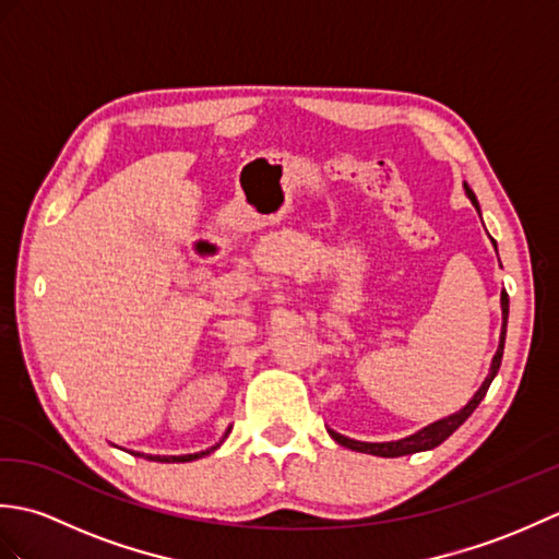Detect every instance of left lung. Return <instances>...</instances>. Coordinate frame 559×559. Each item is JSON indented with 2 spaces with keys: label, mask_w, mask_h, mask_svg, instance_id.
<instances>
[{
  "label": "left lung",
  "mask_w": 559,
  "mask_h": 559,
  "mask_svg": "<svg viewBox=\"0 0 559 559\" xmlns=\"http://www.w3.org/2000/svg\"><path fill=\"white\" fill-rule=\"evenodd\" d=\"M466 187V194L468 199L473 201V206L478 209V199L476 194L471 192L468 185ZM507 317H509V295L502 290V334H500V348H497L495 358H492V365H490V374L485 377L483 386L473 394V399L463 406L461 411L451 413L449 418H442L437 420L432 425L423 427V430H418L411 437H403V439H396V442H358V439H350V437H343L334 430H329V435L334 437V442H338L341 447H348L353 451H362V454H372V456H386V459H394V456H406V454H415V451H427V449H435L444 442V439L449 435H454L459 427L468 420V415L478 408V403L485 399V394H488V389L492 384V379L497 374V370H500L502 365V353H504V336H507Z\"/></svg>",
  "instance_id": "obj_1"
}]
</instances>
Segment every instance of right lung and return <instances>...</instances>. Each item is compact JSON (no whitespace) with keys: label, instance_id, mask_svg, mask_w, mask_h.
Listing matches in <instances>:
<instances>
[{"label":"right lung","instance_id":"1","mask_svg":"<svg viewBox=\"0 0 559 559\" xmlns=\"http://www.w3.org/2000/svg\"><path fill=\"white\" fill-rule=\"evenodd\" d=\"M230 432V430H228ZM228 432H225V437H228ZM223 437V439H225ZM223 439H221V442L216 444V447H211V449H206V451H199V454H185V456H146L148 461H160V463H185V461H194V459H201V456H206V454H211V451H216L221 444H223ZM134 456H144V454H139V451H134Z\"/></svg>","mask_w":559,"mask_h":559}]
</instances>
